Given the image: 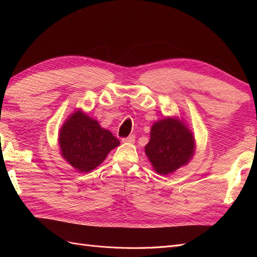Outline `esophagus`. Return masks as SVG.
<instances>
[{
  "label": "esophagus",
  "mask_w": 257,
  "mask_h": 257,
  "mask_svg": "<svg viewBox=\"0 0 257 257\" xmlns=\"http://www.w3.org/2000/svg\"><path fill=\"white\" fill-rule=\"evenodd\" d=\"M134 142H135V136L134 135H131L128 137L122 138V143H124V144H133Z\"/></svg>",
  "instance_id": "1"
}]
</instances>
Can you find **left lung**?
I'll use <instances>...</instances> for the list:
<instances>
[{
	"mask_svg": "<svg viewBox=\"0 0 257 257\" xmlns=\"http://www.w3.org/2000/svg\"><path fill=\"white\" fill-rule=\"evenodd\" d=\"M195 149V137L186 123L178 116H165L153 123L145 152L155 172L166 176L189 164Z\"/></svg>",
	"mask_w": 257,
	"mask_h": 257,
	"instance_id": "1",
	"label": "left lung"
}]
</instances>
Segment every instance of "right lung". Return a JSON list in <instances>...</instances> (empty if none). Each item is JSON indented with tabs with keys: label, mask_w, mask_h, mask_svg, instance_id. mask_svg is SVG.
<instances>
[{
	"label": "right lung",
	"mask_w": 257,
	"mask_h": 257,
	"mask_svg": "<svg viewBox=\"0 0 257 257\" xmlns=\"http://www.w3.org/2000/svg\"><path fill=\"white\" fill-rule=\"evenodd\" d=\"M58 141L62 158L80 173H90L120 146L111 132L103 128L81 108L68 115L59 131Z\"/></svg>",
	"instance_id": "obj_1"
}]
</instances>
